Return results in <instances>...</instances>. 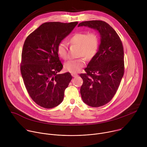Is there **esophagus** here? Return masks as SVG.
<instances>
[{
	"label": "esophagus",
	"mask_w": 147,
	"mask_h": 147,
	"mask_svg": "<svg viewBox=\"0 0 147 147\" xmlns=\"http://www.w3.org/2000/svg\"><path fill=\"white\" fill-rule=\"evenodd\" d=\"M71 76L73 77H75L76 76H78V74L77 73H71Z\"/></svg>",
	"instance_id": "34e87169"
}]
</instances>
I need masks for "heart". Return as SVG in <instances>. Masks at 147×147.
Wrapping results in <instances>:
<instances>
[{
    "label": "heart",
    "mask_w": 147,
    "mask_h": 147,
    "mask_svg": "<svg viewBox=\"0 0 147 147\" xmlns=\"http://www.w3.org/2000/svg\"><path fill=\"white\" fill-rule=\"evenodd\" d=\"M69 42L72 45L78 47L77 56H83L87 60L91 59L96 54L99 44V38L98 34L94 32L84 31L74 34L70 39ZM68 45L66 41H61L58 44L57 52L59 56L66 59L67 56ZM85 60L82 57L71 59L67 61L65 65L66 71L76 73L84 66Z\"/></svg>",
    "instance_id": "1"
}]
</instances>
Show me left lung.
<instances>
[{
  "label": "left lung",
  "mask_w": 147,
  "mask_h": 147,
  "mask_svg": "<svg viewBox=\"0 0 147 147\" xmlns=\"http://www.w3.org/2000/svg\"><path fill=\"white\" fill-rule=\"evenodd\" d=\"M96 30L100 43L95 56L80 74L83 80L80 94L83 102L91 107H99L113 98L124 74V51L120 37L106 22L92 20L81 22L78 27Z\"/></svg>",
  "instance_id": "left-lung-1"
}]
</instances>
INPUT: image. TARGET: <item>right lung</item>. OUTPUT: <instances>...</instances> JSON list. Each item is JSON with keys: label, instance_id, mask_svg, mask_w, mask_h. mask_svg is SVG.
Segmentation results:
<instances>
[{"label": "right lung", "instance_id": "obj_1", "mask_svg": "<svg viewBox=\"0 0 147 147\" xmlns=\"http://www.w3.org/2000/svg\"><path fill=\"white\" fill-rule=\"evenodd\" d=\"M78 22H48L26 38L23 48L21 73L32 99L47 109L57 107L72 76L57 74L63 68L57 52L58 44L73 30Z\"/></svg>", "mask_w": 147, "mask_h": 147}]
</instances>
